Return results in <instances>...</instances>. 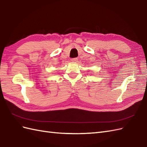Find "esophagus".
<instances>
[{
  "label": "esophagus",
  "mask_w": 147,
  "mask_h": 147,
  "mask_svg": "<svg viewBox=\"0 0 147 147\" xmlns=\"http://www.w3.org/2000/svg\"><path fill=\"white\" fill-rule=\"evenodd\" d=\"M71 61L74 62V63H76V62H78V58H72L71 59Z\"/></svg>",
  "instance_id": "esophagus-1"
}]
</instances>
